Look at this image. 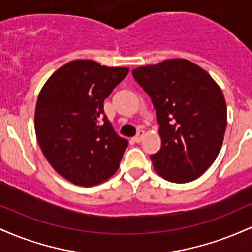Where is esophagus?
Wrapping results in <instances>:
<instances>
[{"label":"esophagus","instance_id":"1","mask_svg":"<svg viewBox=\"0 0 252 252\" xmlns=\"http://www.w3.org/2000/svg\"><path fill=\"white\" fill-rule=\"evenodd\" d=\"M143 137H144V131H143V130H138L137 135H136L134 137V141L136 143H140L141 141H142Z\"/></svg>","mask_w":252,"mask_h":252}]
</instances>
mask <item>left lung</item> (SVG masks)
I'll return each instance as SVG.
<instances>
[{
  "instance_id": "left-lung-1",
  "label": "left lung",
  "mask_w": 252,
  "mask_h": 252,
  "mask_svg": "<svg viewBox=\"0 0 252 252\" xmlns=\"http://www.w3.org/2000/svg\"><path fill=\"white\" fill-rule=\"evenodd\" d=\"M132 76L152 99L161 149L150 155L158 175L184 184L215 162L226 129V103L206 71L186 59L142 66Z\"/></svg>"
}]
</instances>
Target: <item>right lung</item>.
<instances>
[{"instance_id": "right-lung-1", "label": "right lung", "mask_w": 252, "mask_h": 252, "mask_svg": "<svg viewBox=\"0 0 252 252\" xmlns=\"http://www.w3.org/2000/svg\"><path fill=\"white\" fill-rule=\"evenodd\" d=\"M129 68L74 60L52 74L37 97L35 132L51 166L80 186L105 181L118 169L128 141L104 114V100Z\"/></svg>"}]
</instances>
